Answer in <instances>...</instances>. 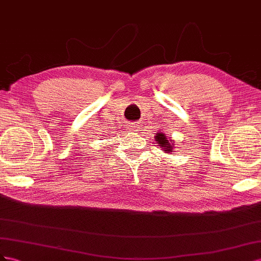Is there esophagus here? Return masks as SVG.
<instances>
[{
    "instance_id": "1",
    "label": "esophagus",
    "mask_w": 261,
    "mask_h": 261,
    "mask_svg": "<svg viewBox=\"0 0 261 261\" xmlns=\"http://www.w3.org/2000/svg\"><path fill=\"white\" fill-rule=\"evenodd\" d=\"M128 129H129L131 132H138V131H140V123H139V122L129 123V124H128Z\"/></svg>"
}]
</instances>
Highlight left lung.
I'll list each match as a JSON object with an SVG mask.
<instances>
[{"mask_svg":"<svg viewBox=\"0 0 261 261\" xmlns=\"http://www.w3.org/2000/svg\"><path fill=\"white\" fill-rule=\"evenodd\" d=\"M154 139L156 141V144L161 147L162 151H164L166 154L174 152V141L172 140V138H167L165 133L160 132Z\"/></svg>","mask_w":261,"mask_h":261,"instance_id":"obj_1","label":"left lung"}]
</instances>
